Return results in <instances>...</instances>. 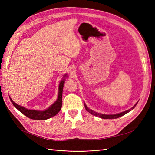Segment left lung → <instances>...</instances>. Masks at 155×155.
<instances>
[{
	"instance_id": "1",
	"label": "left lung",
	"mask_w": 155,
	"mask_h": 155,
	"mask_svg": "<svg viewBox=\"0 0 155 155\" xmlns=\"http://www.w3.org/2000/svg\"><path fill=\"white\" fill-rule=\"evenodd\" d=\"M137 103H138V102H137V103H136V104L134 105V106L132 108L130 109L127 110H125V111H123V112H121V113H120L114 114H102V113H97V112H95V111H94V110H93L89 109V108L87 107V106H86V104H85L84 102V107H85L86 110H87V111H88V112H89L90 114H93V115H94V116H95L101 117V118H102V119H116V118H117V117H121V116H123V115L126 114L127 113H129L130 111H131L132 110H133V109H134V107L136 106V105H137Z\"/></svg>"
}]
</instances>
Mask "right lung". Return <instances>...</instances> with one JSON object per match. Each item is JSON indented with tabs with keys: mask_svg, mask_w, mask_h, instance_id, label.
Masks as SVG:
<instances>
[{
	"mask_svg": "<svg viewBox=\"0 0 155 155\" xmlns=\"http://www.w3.org/2000/svg\"><path fill=\"white\" fill-rule=\"evenodd\" d=\"M68 77V74H65L62 79L61 80L59 86H58V94L57 101H55L53 104H51L48 109L44 110H39L35 109H28L23 106H20L16 104L12 99L10 98V100L13 104V106L23 114L25 116L29 117L32 120H45L50 118L51 117L57 115L61 108V104H62V92L64 83L65 81V78Z\"/></svg>",
	"mask_w": 155,
	"mask_h": 155,
	"instance_id": "1",
	"label": "right lung"
}]
</instances>
